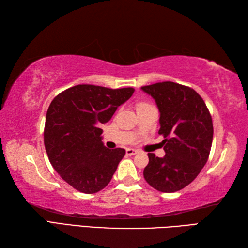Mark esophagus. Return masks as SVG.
I'll list each match as a JSON object with an SVG mask.
<instances>
[{
	"label": "esophagus",
	"mask_w": 248,
	"mask_h": 248,
	"mask_svg": "<svg viewBox=\"0 0 248 248\" xmlns=\"http://www.w3.org/2000/svg\"><path fill=\"white\" fill-rule=\"evenodd\" d=\"M125 154H127L128 155H134L138 154V150L133 149V148H127V150H125Z\"/></svg>",
	"instance_id": "34e87169"
}]
</instances>
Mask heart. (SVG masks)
Returning <instances> with one entry per match:
<instances>
[{
	"label": "heart",
	"instance_id": "b5f03b06",
	"mask_svg": "<svg viewBox=\"0 0 248 248\" xmlns=\"http://www.w3.org/2000/svg\"><path fill=\"white\" fill-rule=\"evenodd\" d=\"M147 105H150V104H149V103H146V102H139V103H138V108L147 107Z\"/></svg>",
	"mask_w": 248,
	"mask_h": 248
}]
</instances>
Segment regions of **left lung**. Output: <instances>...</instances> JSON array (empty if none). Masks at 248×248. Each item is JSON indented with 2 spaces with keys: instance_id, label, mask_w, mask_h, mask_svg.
Returning a JSON list of instances; mask_svg holds the SVG:
<instances>
[{
  "instance_id": "8db88e82",
  "label": "left lung",
  "mask_w": 248,
  "mask_h": 248,
  "mask_svg": "<svg viewBox=\"0 0 248 248\" xmlns=\"http://www.w3.org/2000/svg\"><path fill=\"white\" fill-rule=\"evenodd\" d=\"M141 89L155 100L160 110L159 134L164 136L165 155L148 154L144 178L163 193L188 186L208 161L213 124L202 98L193 88L173 82L155 83Z\"/></svg>"
}]
</instances>
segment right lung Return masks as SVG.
I'll return each mask as SVG.
<instances>
[{
    "mask_svg": "<svg viewBox=\"0 0 248 248\" xmlns=\"http://www.w3.org/2000/svg\"><path fill=\"white\" fill-rule=\"evenodd\" d=\"M133 93L132 87L82 84L62 92L51 102L44 132L46 155L56 172L78 192L101 191L124 156V149L110 150L103 145L100 125Z\"/></svg>",
    "mask_w": 248,
    "mask_h": 248,
    "instance_id": "add662e5",
    "label": "right lung"
}]
</instances>
